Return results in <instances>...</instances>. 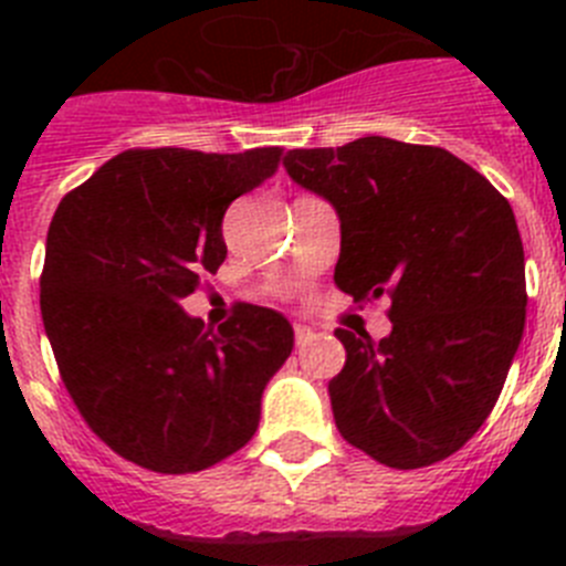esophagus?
I'll use <instances>...</instances> for the list:
<instances>
[{"mask_svg": "<svg viewBox=\"0 0 566 566\" xmlns=\"http://www.w3.org/2000/svg\"><path fill=\"white\" fill-rule=\"evenodd\" d=\"M314 339V332L312 328H306V326H294V345H297V348H303V345H308Z\"/></svg>", "mask_w": 566, "mask_h": 566, "instance_id": "1", "label": "esophagus"}]
</instances>
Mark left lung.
<instances>
[{"instance_id": "left-lung-1", "label": "left lung", "mask_w": 566, "mask_h": 566, "mask_svg": "<svg viewBox=\"0 0 566 566\" xmlns=\"http://www.w3.org/2000/svg\"><path fill=\"white\" fill-rule=\"evenodd\" d=\"M286 172L337 209L334 283L354 303L391 297L379 343L334 332L337 431L397 470L453 457L490 417L522 343L524 249L507 198L448 149L382 135L292 149Z\"/></svg>"}]
</instances>
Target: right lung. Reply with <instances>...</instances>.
Returning a JSON list of instances; mask_svg holds the SVG:
<instances>
[{
  "label": "right lung",
  "instance_id": "right-lung-1",
  "mask_svg": "<svg viewBox=\"0 0 566 566\" xmlns=\"http://www.w3.org/2000/svg\"><path fill=\"white\" fill-rule=\"evenodd\" d=\"M280 147L127 149L70 189L48 229L42 319L78 413L118 457L195 473L240 451L289 359L283 314L238 303L218 332L181 300L227 258L229 203L277 172Z\"/></svg>",
  "mask_w": 566,
  "mask_h": 566
}]
</instances>
